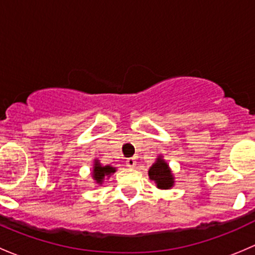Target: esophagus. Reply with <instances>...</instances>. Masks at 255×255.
Instances as JSON below:
<instances>
[{"label":"esophagus","instance_id":"34e87169","mask_svg":"<svg viewBox=\"0 0 255 255\" xmlns=\"http://www.w3.org/2000/svg\"><path fill=\"white\" fill-rule=\"evenodd\" d=\"M126 164H127V166H129V168H134V166L137 165V161H135L134 158H128L127 160H126Z\"/></svg>","mask_w":255,"mask_h":255}]
</instances>
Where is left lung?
<instances>
[{"label": "left lung", "instance_id": "1", "mask_svg": "<svg viewBox=\"0 0 255 255\" xmlns=\"http://www.w3.org/2000/svg\"><path fill=\"white\" fill-rule=\"evenodd\" d=\"M149 179L153 180L156 187L161 190H168L174 186V176L171 174L168 163L161 156H158L155 163L150 166L148 171Z\"/></svg>", "mask_w": 255, "mask_h": 255}]
</instances>
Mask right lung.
<instances>
[{
    "label": "right lung",
    "mask_w": 255,
    "mask_h": 255,
    "mask_svg": "<svg viewBox=\"0 0 255 255\" xmlns=\"http://www.w3.org/2000/svg\"><path fill=\"white\" fill-rule=\"evenodd\" d=\"M116 171V168H113L111 165L102 166L100 164L99 160H95L94 163V170H92V177H94L95 181L99 185H101L104 182L105 177L110 176Z\"/></svg>",
    "instance_id": "obj_1"
}]
</instances>
